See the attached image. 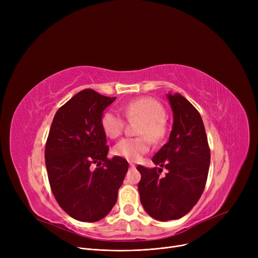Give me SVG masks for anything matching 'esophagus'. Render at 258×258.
<instances>
[{
    "label": "esophagus",
    "instance_id": "obj_1",
    "mask_svg": "<svg viewBox=\"0 0 258 258\" xmlns=\"http://www.w3.org/2000/svg\"><path fill=\"white\" fill-rule=\"evenodd\" d=\"M130 167H131V168H135L136 166H135L133 163H130Z\"/></svg>",
    "mask_w": 258,
    "mask_h": 258
}]
</instances>
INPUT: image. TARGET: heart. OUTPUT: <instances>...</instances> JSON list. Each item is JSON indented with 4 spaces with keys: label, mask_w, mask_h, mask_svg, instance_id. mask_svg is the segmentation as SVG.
Instances as JSON below:
<instances>
[{
    "label": "heart",
    "mask_w": 258,
    "mask_h": 258,
    "mask_svg": "<svg viewBox=\"0 0 258 258\" xmlns=\"http://www.w3.org/2000/svg\"><path fill=\"white\" fill-rule=\"evenodd\" d=\"M124 115L130 120H138V138L120 140L114 147V154L131 162H136L150 151L151 139L160 142L166 137V111L159 101L143 97L132 100L123 106ZM101 125L110 138H117L124 127V120L115 111H107L101 118Z\"/></svg>",
    "instance_id": "1"
}]
</instances>
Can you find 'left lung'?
<instances>
[{"mask_svg":"<svg viewBox=\"0 0 258 258\" xmlns=\"http://www.w3.org/2000/svg\"><path fill=\"white\" fill-rule=\"evenodd\" d=\"M173 113L172 130L166 144L153 157L155 165L137 169L140 201L152 218L166 222L178 220L190 211L201 198L207 181L210 150L202 117L182 95L167 94ZM164 167L168 172L161 178Z\"/></svg>","mask_w":258,"mask_h":258,"instance_id":"1","label":"left lung"}]
</instances>
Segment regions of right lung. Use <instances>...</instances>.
I'll use <instances>...</instances> for the list:
<instances>
[{
    "label": "right lung",
    "instance_id": "obj_1",
    "mask_svg": "<svg viewBox=\"0 0 258 258\" xmlns=\"http://www.w3.org/2000/svg\"><path fill=\"white\" fill-rule=\"evenodd\" d=\"M115 99L92 89L80 91L56 112L50 127L45 160L52 192L80 222H97L108 214L128 169L125 159H107L101 118Z\"/></svg>",
    "mask_w": 258,
    "mask_h": 258
}]
</instances>
